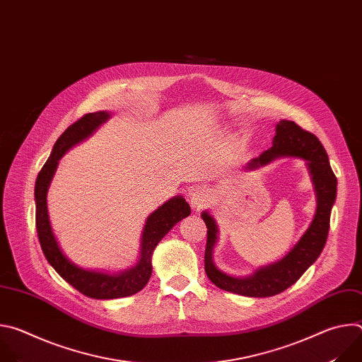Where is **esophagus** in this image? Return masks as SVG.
Returning <instances> with one entry per match:
<instances>
[{"label":"esophagus","instance_id":"obj_1","mask_svg":"<svg viewBox=\"0 0 362 362\" xmlns=\"http://www.w3.org/2000/svg\"><path fill=\"white\" fill-rule=\"evenodd\" d=\"M206 202H208V196H206L204 192L194 190V192L190 193V203L193 206V209L199 211L200 208H203V206L206 204Z\"/></svg>","mask_w":362,"mask_h":362}]
</instances>
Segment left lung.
I'll list each match as a JSON object with an SVG mask.
<instances>
[{"instance_id":"left-lung-1","label":"left lung","mask_w":362,"mask_h":362,"mask_svg":"<svg viewBox=\"0 0 362 362\" xmlns=\"http://www.w3.org/2000/svg\"><path fill=\"white\" fill-rule=\"evenodd\" d=\"M275 129L276 134L272 140V147L264 151L259 158L252 159L245 169H257L278 158H299L306 162L317 194V211L311 225L298 243L281 261L259 268L250 276H230L214 264L212 253L218 240V225L209 212L204 211L202 214V219L208 228V240L204 249L206 275L218 288L250 298H265L281 293L293 285L318 259L328 238L331 209L337 199V177L318 137L300 129L291 120H281Z\"/></svg>"}]
</instances>
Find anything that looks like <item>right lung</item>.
Returning <instances> with one entry per match:
<instances>
[{
	"label": "right lung",
	"instance_id": "right-lung-1",
	"mask_svg": "<svg viewBox=\"0 0 362 362\" xmlns=\"http://www.w3.org/2000/svg\"><path fill=\"white\" fill-rule=\"evenodd\" d=\"M109 112H95L84 115L76 123H73L56 141L53 151L48 160L40 170L34 197H35V226L40 239V245L48 264L56 269V272L67 281L73 288L88 298L94 299H116L123 296L134 295L141 291L151 275V255L154 247L163 239V236L183 218L190 215V206L182 196H175L159 209L154 211L146 221L141 233V249L139 262L123 272L106 274L87 271L76 264L63 253L59 242L51 229L48 211H47V192L54 176L59 160L64 153L83 141L98 129L100 124L110 119Z\"/></svg>",
	"mask_w": 362,
	"mask_h": 362
}]
</instances>
